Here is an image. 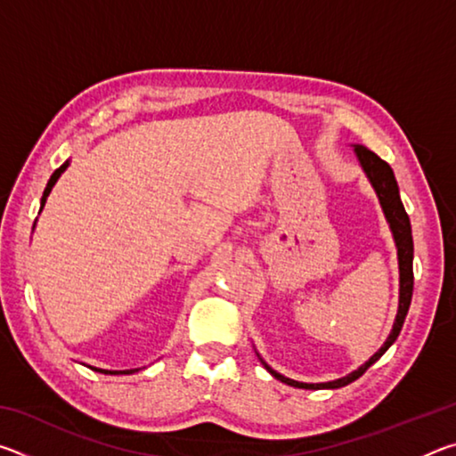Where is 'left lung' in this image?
Masks as SVG:
<instances>
[{
  "label": "left lung",
  "instance_id": "obj_1",
  "mask_svg": "<svg viewBox=\"0 0 456 456\" xmlns=\"http://www.w3.org/2000/svg\"><path fill=\"white\" fill-rule=\"evenodd\" d=\"M354 151L358 154V160L362 168H364L370 183L376 189V195L380 199V205L384 209L386 219L390 223L392 233H395V241L398 247V265H400V304H398V314H396V322L392 326V331L388 339H386L384 346L378 350L372 358H370L366 364H362L358 370H354L352 374L339 378V380L334 382H323V384H304V382H296L289 380L281 374H277L275 370L269 368L265 362L264 366L272 372L277 380H281L289 386H296V388H305V390H320V388H342V386L350 384L360 378L366 370L374 364V362L382 356V354L395 344V339L398 338L400 330H403L404 318L408 314V307H411V299H412V288H414V273H412V257H414V243H412V229H411V219L404 211L403 200H400V192H398V184L395 179V173H392L390 165L382 160L378 154L372 151H368L366 146L356 144Z\"/></svg>",
  "mask_w": 456,
  "mask_h": 456
}]
</instances>
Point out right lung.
Masks as SVG:
<instances>
[{
  "instance_id": "1",
  "label": "right lung",
  "mask_w": 456,
  "mask_h": 456,
  "mask_svg": "<svg viewBox=\"0 0 456 456\" xmlns=\"http://www.w3.org/2000/svg\"><path fill=\"white\" fill-rule=\"evenodd\" d=\"M66 167H68V163H64L60 168H56V171H53V175L50 176V181H48V184H45L44 195H42V207L45 205V199H48L52 187H53V184H56L58 176L66 171ZM42 207H40V209H42ZM92 370H96V372H102V374H118V372H112V370H100V368H92ZM133 372H134V370H130V372H128V370H125V372H120V374H133Z\"/></svg>"
}]
</instances>
